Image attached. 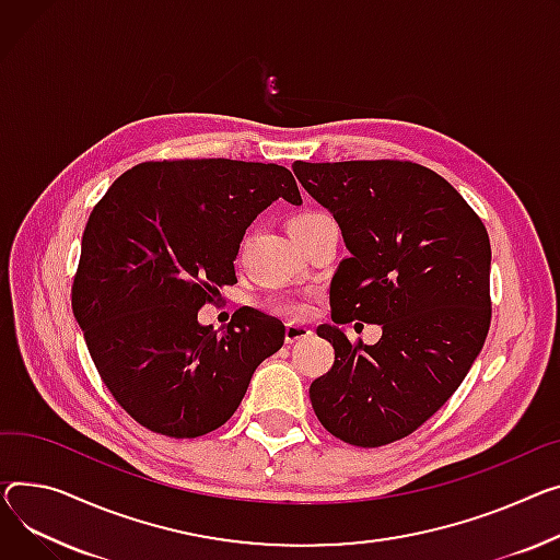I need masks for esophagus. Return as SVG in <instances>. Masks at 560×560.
Returning a JSON list of instances; mask_svg holds the SVG:
<instances>
[{
    "instance_id": "esophagus-1",
    "label": "esophagus",
    "mask_w": 560,
    "mask_h": 560,
    "mask_svg": "<svg viewBox=\"0 0 560 560\" xmlns=\"http://www.w3.org/2000/svg\"><path fill=\"white\" fill-rule=\"evenodd\" d=\"M308 335H311V328L304 326V324H288V326H285V342H288V345L306 340Z\"/></svg>"
}]
</instances>
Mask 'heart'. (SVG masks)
<instances>
[{
	"mask_svg": "<svg viewBox=\"0 0 560 560\" xmlns=\"http://www.w3.org/2000/svg\"><path fill=\"white\" fill-rule=\"evenodd\" d=\"M313 218H317V213H304V215H296L290 220L288 230H294V228H302L306 225V222H311ZM272 308L283 315V317H290V319H302L311 313V304L306 300H296V296H281V300H275L272 302Z\"/></svg>",
	"mask_w": 560,
	"mask_h": 560,
	"instance_id": "heart-1",
	"label": "heart"
}]
</instances>
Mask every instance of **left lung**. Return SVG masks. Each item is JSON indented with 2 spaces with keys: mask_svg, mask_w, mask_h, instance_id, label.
<instances>
[{
  "mask_svg": "<svg viewBox=\"0 0 560 560\" xmlns=\"http://www.w3.org/2000/svg\"><path fill=\"white\" fill-rule=\"evenodd\" d=\"M311 198L328 209L349 256L330 281L335 349L311 385L319 423L360 448L412 434L448 400L491 326V243L466 200L412 162H294ZM353 318L381 323L376 346H351Z\"/></svg>",
  "mask_w": 560,
  "mask_h": 560,
  "instance_id": "8db88e82",
  "label": "left lung"
}]
</instances>
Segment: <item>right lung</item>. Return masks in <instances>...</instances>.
<instances>
[{"label": "right lung", "instance_id": "obj_1", "mask_svg": "<svg viewBox=\"0 0 560 560\" xmlns=\"http://www.w3.org/2000/svg\"><path fill=\"white\" fill-rule=\"evenodd\" d=\"M279 198L302 205L283 166L179 160L126 171L94 207L71 308L105 387L143 428L196 439L228 423L283 347L285 326L254 308L222 332L198 322L236 283L245 230Z\"/></svg>", "mask_w": 560, "mask_h": 560}]
</instances>
